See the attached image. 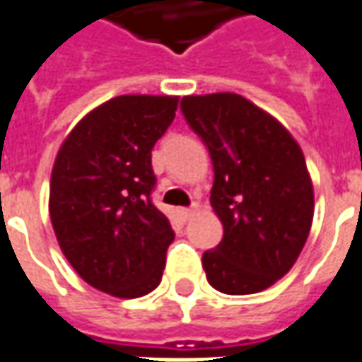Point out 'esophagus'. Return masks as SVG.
<instances>
[{
    "mask_svg": "<svg viewBox=\"0 0 362 362\" xmlns=\"http://www.w3.org/2000/svg\"><path fill=\"white\" fill-rule=\"evenodd\" d=\"M194 212H196V206H192V208H180V210H178V214H180V218L184 222L190 220L192 216H194Z\"/></svg>",
    "mask_w": 362,
    "mask_h": 362,
    "instance_id": "34e87169",
    "label": "esophagus"
}]
</instances>
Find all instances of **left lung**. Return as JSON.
<instances>
[{
  "mask_svg": "<svg viewBox=\"0 0 362 362\" xmlns=\"http://www.w3.org/2000/svg\"><path fill=\"white\" fill-rule=\"evenodd\" d=\"M184 119L214 166L212 208L223 238L202 255L214 289L264 291L303 250L313 222V186L303 152L267 112L233 93L184 97Z\"/></svg>",
  "mask_w": 362,
  "mask_h": 362,
  "instance_id": "1",
  "label": "left lung"
}]
</instances>
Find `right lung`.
Returning a JSON list of instances; mask_svg holds the SVG:
<instances>
[{
	"instance_id": "1",
	"label": "right lung",
	"mask_w": 362,
	"mask_h": 362,
	"mask_svg": "<svg viewBox=\"0 0 362 362\" xmlns=\"http://www.w3.org/2000/svg\"><path fill=\"white\" fill-rule=\"evenodd\" d=\"M178 97L122 95L71 130L51 174L49 214L69 264L115 297L156 289L174 230L152 204V148Z\"/></svg>"
}]
</instances>
